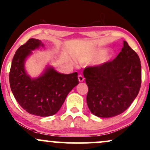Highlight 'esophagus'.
I'll return each mask as SVG.
<instances>
[{
	"mask_svg": "<svg viewBox=\"0 0 150 150\" xmlns=\"http://www.w3.org/2000/svg\"><path fill=\"white\" fill-rule=\"evenodd\" d=\"M78 80H79V82H83V81H84V77H82L81 75H78Z\"/></svg>",
	"mask_w": 150,
	"mask_h": 150,
	"instance_id": "1",
	"label": "esophagus"
}]
</instances>
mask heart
<instances>
[{
  "mask_svg": "<svg viewBox=\"0 0 150 150\" xmlns=\"http://www.w3.org/2000/svg\"><path fill=\"white\" fill-rule=\"evenodd\" d=\"M115 53L111 50L106 48H86L75 55V60L79 63L83 64L93 61L94 66H101L107 64L114 58Z\"/></svg>",
  "mask_w": 150,
  "mask_h": 150,
  "instance_id": "obj_1",
  "label": "heart"
}]
</instances>
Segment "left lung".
I'll list each match as a JSON object with an SVG mask.
<instances>
[{
    "instance_id": "left-lung-1",
    "label": "left lung",
    "mask_w": 150,
    "mask_h": 150,
    "mask_svg": "<svg viewBox=\"0 0 150 150\" xmlns=\"http://www.w3.org/2000/svg\"><path fill=\"white\" fill-rule=\"evenodd\" d=\"M83 74L88 86L87 106L92 114L101 118L125 111L140 89V58L125 41L114 60L101 66L86 68Z\"/></svg>"
}]
</instances>
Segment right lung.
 <instances>
[{
    "label": "right lung",
    "instance_id": "add662e5",
    "mask_svg": "<svg viewBox=\"0 0 150 150\" xmlns=\"http://www.w3.org/2000/svg\"><path fill=\"white\" fill-rule=\"evenodd\" d=\"M44 47L42 41L30 39L17 50L12 61L10 85L19 104L27 112L37 116H53L59 111L67 95L79 84L77 73H58L46 65L37 77H31L25 70V62L32 51Z\"/></svg>",
    "mask_w": 150,
    "mask_h": 150
}]
</instances>
